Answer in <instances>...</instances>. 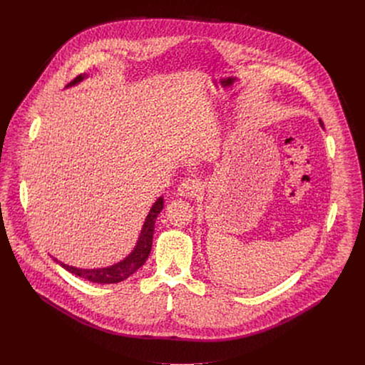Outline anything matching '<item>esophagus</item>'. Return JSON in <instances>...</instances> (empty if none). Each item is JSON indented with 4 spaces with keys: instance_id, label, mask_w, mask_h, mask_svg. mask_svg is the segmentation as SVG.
Returning a JSON list of instances; mask_svg holds the SVG:
<instances>
[{
    "instance_id": "34e87169",
    "label": "esophagus",
    "mask_w": 365,
    "mask_h": 365,
    "mask_svg": "<svg viewBox=\"0 0 365 365\" xmlns=\"http://www.w3.org/2000/svg\"><path fill=\"white\" fill-rule=\"evenodd\" d=\"M200 190H202V183L197 179H192V178L185 179L178 187V193L183 197H195L200 193Z\"/></svg>"
}]
</instances>
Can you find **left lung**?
<instances>
[{
  "mask_svg": "<svg viewBox=\"0 0 365 365\" xmlns=\"http://www.w3.org/2000/svg\"><path fill=\"white\" fill-rule=\"evenodd\" d=\"M319 124H321V127H322V128H324V123H322V121H321V120H319Z\"/></svg>",
  "mask_w": 365,
  "mask_h": 365,
  "instance_id": "1",
  "label": "left lung"
}]
</instances>
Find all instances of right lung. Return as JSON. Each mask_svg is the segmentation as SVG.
<instances>
[{"label":"right lung","mask_w":365,"mask_h":365,"mask_svg":"<svg viewBox=\"0 0 365 365\" xmlns=\"http://www.w3.org/2000/svg\"><path fill=\"white\" fill-rule=\"evenodd\" d=\"M88 75H79L76 76L71 83L66 85V88L75 86L79 82H82L83 79H86ZM163 196H160L158 200L153 203V206L150 207V212L145 217V221L143 224L140 237L137 240L135 247L133 248V251L124 258L121 262L108 266V267H102V269H79V267H73L69 264H65L62 262H59L58 258L53 257V259L56 263H59L65 270H68L69 273L79 276L85 280H89L92 283H101V284H111V283H120L125 279H128L131 274H134L144 263L145 259L150 255L151 251V244H153V234H154V224L155 220H158L160 211L163 210Z\"/></svg>","instance_id":"add662e5"}]
</instances>
